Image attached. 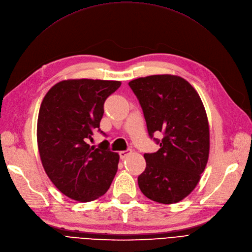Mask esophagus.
Here are the masks:
<instances>
[{"instance_id": "34e87169", "label": "esophagus", "mask_w": 252, "mask_h": 252, "mask_svg": "<svg viewBox=\"0 0 252 252\" xmlns=\"http://www.w3.org/2000/svg\"><path fill=\"white\" fill-rule=\"evenodd\" d=\"M131 152H132V151H131V150H126V151H121V152H120L119 153V155H120V158H121V159H124V158H126L127 157V156L131 153Z\"/></svg>"}]
</instances>
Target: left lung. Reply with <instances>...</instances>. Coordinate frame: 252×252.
<instances>
[{
    "instance_id": "obj_1",
    "label": "left lung",
    "mask_w": 252,
    "mask_h": 252,
    "mask_svg": "<svg viewBox=\"0 0 252 252\" xmlns=\"http://www.w3.org/2000/svg\"><path fill=\"white\" fill-rule=\"evenodd\" d=\"M139 100L151 138L163 133L158 152L145 154L147 167L137 178L149 199L173 204L198 185L209 157V124L198 92L184 78L154 75L129 82Z\"/></svg>"
}]
</instances>
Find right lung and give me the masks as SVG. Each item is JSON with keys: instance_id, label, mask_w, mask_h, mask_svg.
<instances>
[{"instance_id": "obj_1", "label": "right lung", "mask_w": 252, "mask_h": 252, "mask_svg": "<svg viewBox=\"0 0 252 252\" xmlns=\"http://www.w3.org/2000/svg\"><path fill=\"white\" fill-rule=\"evenodd\" d=\"M120 86V81L64 80L41 103L37 140L42 165L53 185L70 199L96 200L117 173L120 157L110 151L109 142L95 149L87 141L95 129L100 131L103 103Z\"/></svg>"}]
</instances>
